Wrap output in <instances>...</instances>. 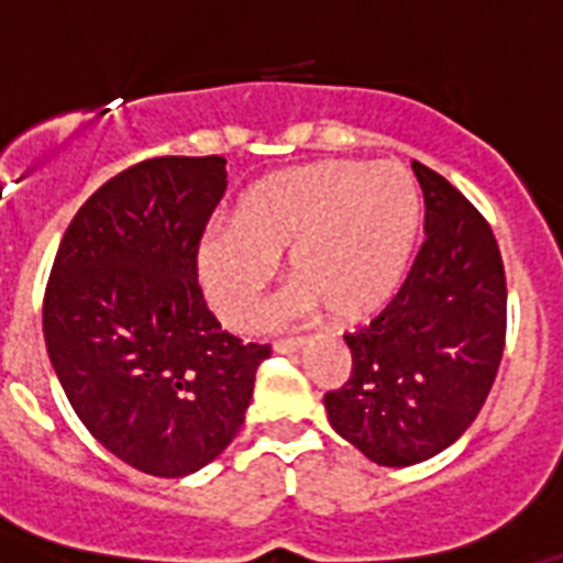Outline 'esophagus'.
Masks as SVG:
<instances>
[{
  "label": "esophagus",
  "instance_id": "34e87169",
  "mask_svg": "<svg viewBox=\"0 0 563 563\" xmlns=\"http://www.w3.org/2000/svg\"><path fill=\"white\" fill-rule=\"evenodd\" d=\"M305 346V338H278L276 343H273V350L276 352H298Z\"/></svg>",
  "mask_w": 563,
  "mask_h": 563
}]
</instances>
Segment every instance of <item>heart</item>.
I'll list each match as a JSON object with an SVG mask.
<instances>
[{"mask_svg": "<svg viewBox=\"0 0 563 563\" xmlns=\"http://www.w3.org/2000/svg\"><path fill=\"white\" fill-rule=\"evenodd\" d=\"M420 231V194L397 163L321 161L278 172L239 197L231 228L197 247L208 305L233 330L253 324L276 258L298 287L292 312L357 324L389 305Z\"/></svg>", "mask_w": 563, "mask_h": 563, "instance_id": "1", "label": "heart"}]
</instances>
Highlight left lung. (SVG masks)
Returning <instances> with one entry per match:
<instances>
[{"instance_id":"1","label":"left lung","mask_w":563,"mask_h":563,"mask_svg":"<svg viewBox=\"0 0 563 563\" xmlns=\"http://www.w3.org/2000/svg\"><path fill=\"white\" fill-rule=\"evenodd\" d=\"M426 239L389 305L346 332L350 380L324 395L332 429L386 467L429 460L476 420L499 372L507 282L490 222L434 168L411 163Z\"/></svg>"}]
</instances>
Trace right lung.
<instances>
[{"label":"right lung","mask_w":563,"mask_h":563,"mask_svg":"<svg viewBox=\"0 0 563 563\" xmlns=\"http://www.w3.org/2000/svg\"><path fill=\"white\" fill-rule=\"evenodd\" d=\"M225 188L220 154L123 168L78 208L44 287V341L69 406L143 474L174 479L217 460L271 355L222 330L197 278Z\"/></svg>","instance_id":"obj_1"}]
</instances>
